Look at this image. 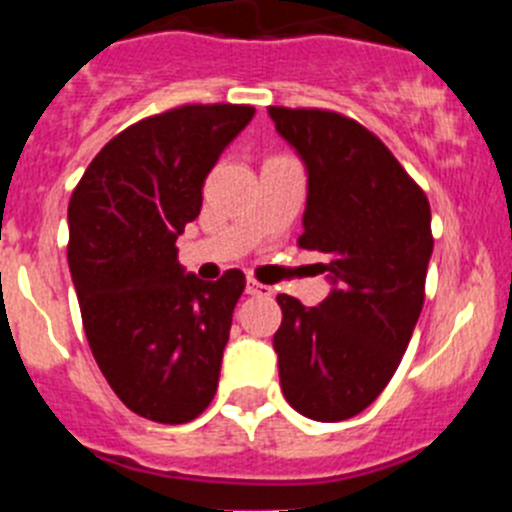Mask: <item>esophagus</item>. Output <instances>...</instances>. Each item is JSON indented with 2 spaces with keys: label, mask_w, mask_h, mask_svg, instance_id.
Instances as JSON below:
<instances>
[{
  "label": "esophagus",
  "mask_w": 512,
  "mask_h": 512,
  "mask_svg": "<svg viewBox=\"0 0 512 512\" xmlns=\"http://www.w3.org/2000/svg\"><path fill=\"white\" fill-rule=\"evenodd\" d=\"M246 292H248V295H253V297H271V295H274V287L256 282V279H248Z\"/></svg>",
  "instance_id": "obj_1"
}]
</instances>
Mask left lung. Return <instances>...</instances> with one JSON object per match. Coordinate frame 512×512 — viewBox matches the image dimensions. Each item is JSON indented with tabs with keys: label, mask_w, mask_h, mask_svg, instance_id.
Segmentation results:
<instances>
[{
	"label": "left lung",
	"mask_w": 512,
	"mask_h": 512,
	"mask_svg": "<svg viewBox=\"0 0 512 512\" xmlns=\"http://www.w3.org/2000/svg\"><path fill=\"white\" fill-rule=\"evenodd\" d=\"M307 166L300 246L333 289L318 307L279 295V382L305 418L336 423L369 408L400 366L425 300L431 205L361 122L318 107H269Z\"/></svg>",
	"instance_id": "left-lung-1"
}]
</instances>
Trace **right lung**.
Here are the masks:
<instances>
[{"mask_svg":"<svg viewBox=\"0 0 512 512\" xmlns=\"http://www.w3.org/2000/svg\"><path fill=\"white\" fill-rule=\"evenodd\" d=\"M251 104H182L138 120L94 156L69 202V269L89 348L115 395L156 423H189L217 390L241 269L184 274L176 238Z\"/></svg>","mask_w":512,"mask_h":512,"instance_id":"right-lung-1","label":"right lung"}]
</instances>
